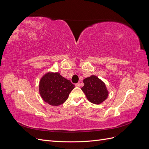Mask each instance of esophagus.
Returning <instances> with one entry per match:
<instances>
[{
	"label": "esophagus",
	"instance_id": "obj_1",
	"mask_svg": "<svg viewBox=\"0 0 149 149\" xmlns=\"http://www.w3.org/2000/svg\"><path fill=\"white\" fill-rule=\"evenodd\" d=\"M75 86H76V87H79V86H80V83H76V84H75Z\"/></svg>",
	"mask_w": 149,
	"mask_h": 149
}]
</instances>
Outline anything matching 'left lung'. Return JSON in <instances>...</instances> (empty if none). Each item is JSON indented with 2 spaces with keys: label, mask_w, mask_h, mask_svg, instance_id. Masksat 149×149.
<instances>
[{
  "label": "left lung",
  "mask_w": 149,
  "mask_h": 149,
  "mask_svg": "<svg viewBox=\"0 0 149 149\" xmlns=\"http://www.w3.org/2000/svg\"><path fill=\"white\" fill-rule=\"evenodd\" d=\"M84 84L81 90L88 100L95 104H100L104 101L109 95V91L105 83L97 76L91 75L83 80Z\"/></svg>",
  "instance_id": "obj_1"
}]
</instances>
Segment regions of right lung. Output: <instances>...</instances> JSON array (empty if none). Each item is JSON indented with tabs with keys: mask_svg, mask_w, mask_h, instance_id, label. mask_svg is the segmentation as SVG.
I'll list each match as a JSON object with an SVG mask.
<instances>
[{
	"mask_svg": "<svg viewBox=\"0 0 149 149\" xmlns=\"http://www.w3.org/2000/svg\"><path fill=\"white\" fill-rule=\"evenodd\" d=\"M75 87L70 80L58 72H48L40 80L39 93L43 100L49 105L57 106L63 104Z\"/></svg>",
	"mask_w": 149,
	"mask_h": 149,
	"instance_id": "add662e5",
	"label": "right lung"
}]
</instances>
